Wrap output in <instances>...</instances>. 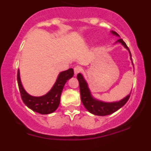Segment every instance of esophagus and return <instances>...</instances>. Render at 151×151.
I'll return each mask as SVG.
<instances>
[{"label":"esophagus","instance_id":"esophagus-1","mask_svg":"<svg viewBox=\"0 0 151 151\" xmlns=\"http://www.w3.org/2000/svg\"><path fill=\"white\" fill-rule=\"evenodd\" d=\"M82 71V68L79 66H76L74 67V73L75 75H77L79 73Z\"/></svg>","mask_w":151,"mask_h":151}]
</instances>
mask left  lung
I'll return each instance as SVG.
<instances>
[{"label":"left lung","instance_id":"left-lung-1","mask_svg":"<svg viewBox=\"0 0 151 151\" xmlns=\"http://www.w3.org/2000/svg\"><path fill=\"white\" fill-rule=\"evenodd\" d=\"M113 35L119 36L118 34L115 32H112ZM119 42H120L122 45H124L125 48H127L129 50V47L126 45L125 41L120 38L118 40ZM130 53V52H129ZM130 57L132 58V55L130 53ZM77 78L79 82V88H80V94H81V99H82V102L85 107L88 110L90 113H93L94 115L97 116H107L112 114L114 112L117 111L119 109H120L122 106L126 104L128 100L130 97V94L125 97L124 99L121 100L119 102H114V103H104L101 102V101H97V100L94 99L91 97L89 91L88 87V84L86 83L85 80L84 79L83 76L82 75L78 73L77 75Z\"/></svg>","mask_w":151,"mask_h":151}]
</instances>
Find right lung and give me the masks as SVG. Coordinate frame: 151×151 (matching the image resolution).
Returning a JSON list of instances; mask_svg holds the SVG:
<instances>
[{
	"instance_id": "1",
	"label": "right lung",
	"mask_w": 151,
	"mask_h": 151,
	"mask_svg": "<svg viewBox=\"0 0 151 151\" xmlns=\"http://www.w3.org/2000/svg\"><path fill=\"white\" fill-rule=\"evenodd\" d=\"M74 75L73 69H69L60 73L55 84L47 94L41 97H33L24 90L19 78V72L17 73V82L22 101L31 110L40 114H49L55 111L59 106L60 96L64 85L67 80Z\"/></svg>"
}]
</instances>
